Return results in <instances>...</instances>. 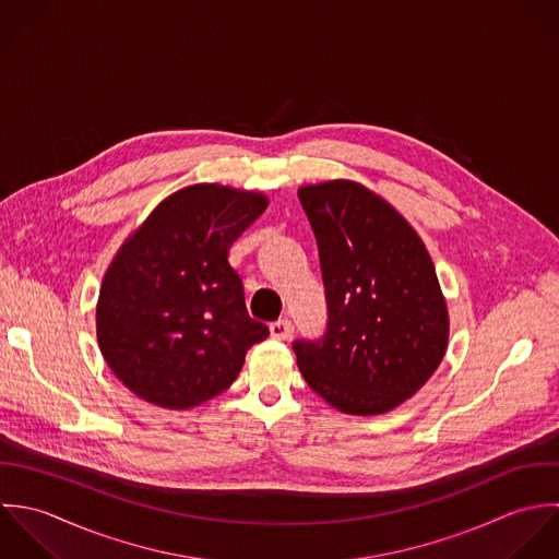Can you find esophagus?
<instances>
[{"label": "esophagus", "mask_w": 559, "mask_h": 559, "mask_svg": "<svg viewBox=\"0 0 559 559\" xmlns=\"http://www.w3.org/2000/svg\"><path fill=\"white\" fill-rule=\"evenodd\" d=\"M292 333H294V326H292L289 320H276V322L270 324V335L274 336V338H278V341L289 338Z\"/></svg>", "instance_id": "34e87169"}]
</instances>
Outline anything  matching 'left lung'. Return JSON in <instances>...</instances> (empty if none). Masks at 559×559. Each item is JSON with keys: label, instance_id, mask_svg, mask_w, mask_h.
I'll return each mask as SVG.
<instances>
[{"label": "left lung", "instance_id": "1", "mask_svg": "<svg viewBox=\"0 0 559 559\" xmlns=\"http://www.w3.org/2000/svg\"><path fill=\"white\" fill-rule=\"evenodd\" d=\"M320 250L329 322L294 341L309 386L347 415L413 397L445 356L449 316L435 263L384 199L354 181L298 190Z\"/></svg>", "mask_w": 559, "mask_h": 559}]
</instances>
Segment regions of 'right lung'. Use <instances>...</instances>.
Returning a JSON list of instances; mask_svg holds the SVG:
<instances>
[{"label":"right lung","mask_w":559,"mask_h":559,"mask_svg":"<svg viewBox=\"0 0 559 559\" xmlns=\"http://www.w3.org/2000/svg\"><path fill=\"white\" fill-rule=\"evenodd\" d=\"M267 207L218 183L162 201L116 252L99 292L97 338L114 376L138 397L186 411L237 378L270 335L252 320L228 263L230 243Z\"/></svg>","instance_id":"add662e5"}]
</instances>
